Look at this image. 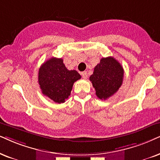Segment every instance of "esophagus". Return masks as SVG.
I'll list each match as a JSON object with an SVG mask.
<instances>
[{"instance_id": "34e87169", "label": "esophagus", "mask_w": 160, "mask_h": 160, "mask_svg": "<svg viewBox=\"0 0 160 160\" xmlns=\"http://www.w3.org/2000/svg\"><path fill=\"white\" fill-rule=\"evenodd\" d=\"M81 75H82V78H83V79H86L87 78H88V74H87V72H82V73H81Z\"/></svg>"}]
</instances>
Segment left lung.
<instances>
[{
  "instance_id": "1",
  "label": "left lung",
  "mask_w": 160,
  "mask_h": 160,
  "mask_svg": "<svg viewBox=\"0 0 160 160\" xmlns=\"http://www.w3.org/2000/svg\"><path fill=\"white\" fill-rule=\"evenodd\" d=\"M124 70L113 57L103 58L94 67L89 80L100 100H106L114 95L123 81Z\"/></svg>"
}]
</instances>
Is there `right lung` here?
Segmentation results:
<instances>
[{"instance_id":"add662e5","label":"right lung","mask_w":160,"mask_h":160,"mask_svg":"<svg viewBox=\"0 0 160 160\" xmlns=\"http://www.w3.org/2000/svg\"><path fill=\"white\" fill-rule=\"evenodd\" d=\"M81 76L76 70H68L62 58H52L39 68L38 82L42 93L56 103H62L70 96L74 82Z\"/></svg>"}]
</instances>
